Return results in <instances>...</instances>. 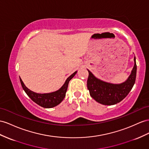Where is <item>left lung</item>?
Listing matches in <instances>:
<instances>
[{"label": "left lung", "mask_w": 149, "mask_h": 149, "mask_svg": "<svg viewBox=\"0 0 149 149\" xmlns=\"http://www.w3.org/2000/svg\"><path fill=\"white\" fill-rule=\"evenodd\" d=\"M89 72L87 89L90 96L97 102L104 105H113L121 101L127 96L134 85L136 74V58L134 57V66L130 75L121 84H112L102 81Z\"/></svg>", "instance_id": "obj_1"}]
</instances>
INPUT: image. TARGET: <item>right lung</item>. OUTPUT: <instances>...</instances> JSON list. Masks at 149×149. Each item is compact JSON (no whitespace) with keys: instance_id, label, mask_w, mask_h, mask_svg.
<instances>
[{"instance_id":"add662e5","label":"right lung","mask_w":149,"mask_h":149,"mask_svg":"<svg viewBox=\"0 0 149 149\" xmlns=\"http://www.w3.org/2000/svg\"><path fill=\"white\" fill-rule=\"evenodd\" d=\"M77 71H75L74 73L70 75L66 79L63 85L58 90L49 93L41 94L33 92V91L29 90L24 85V82H22L21 78L19 79L22 89H24L26 94L31 99V100L36 102L37 104L41 106V107L45 108H51L58 105L63 101L64 97H65L68 83H69L70 80L74 77L75 75L77 74Z\"/></svg>"}]
</instances>
